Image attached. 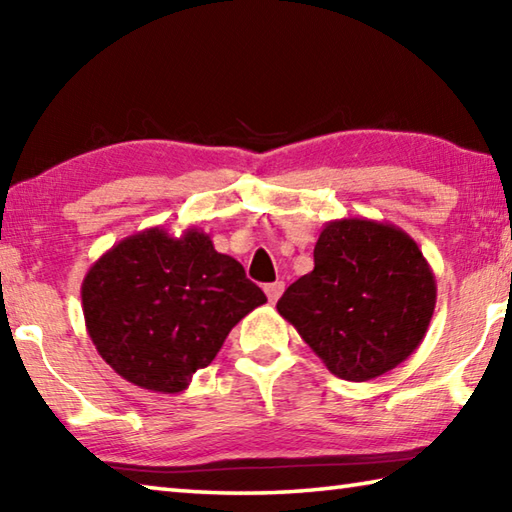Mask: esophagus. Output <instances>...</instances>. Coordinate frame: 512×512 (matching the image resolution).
Returning a JSON list of instances; mask_svg holds the SVG:
<instances>
[{
	"instance_id": "esophagus-1",
	"label": "esophagus",
	"mask_w": 512,
	"mask_h": 512,
	"mask_svg": "<svg viewBox=\"0 0 512 512\" xmlns=\"http://www.w3.org/2000/svg\"><path fill=\"white\" fill-rule=\"evenodd\" d=\"M282 291H284V282H271V284H266V287H264V293H266V298H268V302H271V305H275V302L280 300Z\"/></svg>"
}]
</instances>
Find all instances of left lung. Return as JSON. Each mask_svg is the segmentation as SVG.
Here are the masks:
<instances>
[{
    "instance_id": "left-lung-1",
    "label": "left lung",
    "mask_w": 512,
    "mask_h": 512,
    "mask_svg": "<svg viewBox=\"0 0 512 512\" xmlns=\"http://www.w3.org/2000/svg\"><path fill=\"white\" fill-rule=\"evenodd\" d=\"M436 277L402 228L370 219L325 223L314 271L277 300L332 375L368 381L400 366L427 334Z\"/></svg>"
}]
</instances>
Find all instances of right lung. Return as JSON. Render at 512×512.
Wrapping results in <instances>:
<instances>
[{"instance_id":"right-lung-1","label":"right lung","mask_w":512,"mask_h":512,"mask_svg":"<svg viewBox=\"0 0 512 512\" xmlns=\"http://www.w3.org/2000/svg\"><path fill=\"white\" fill-rule=\"evenodd\" d=\"M81 300L94 348L119 377L153 393H183L266 296L203 230L171 237L149 228L90 266Z\"/></svg>"}]
</instances>
